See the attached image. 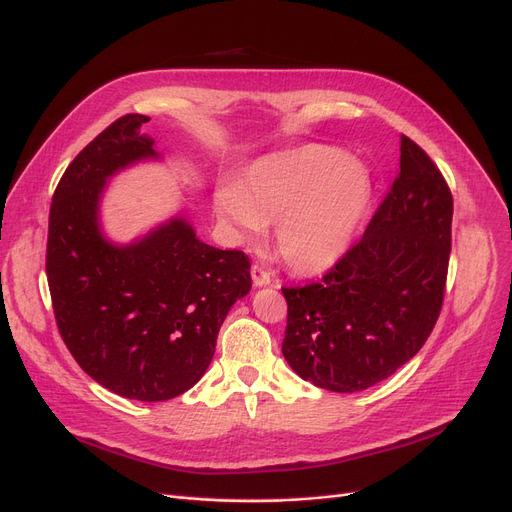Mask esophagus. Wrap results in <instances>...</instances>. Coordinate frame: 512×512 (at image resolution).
I'll return each mask as SVG.
<instances>
[{
	"label": "esophagus",
	"instance_id": "1",
	"mask_svg": "<svg viewBox=\"0 0 512 512\" xmlns=\"http://www.w3.org/2000/svg\"><path fill=\"white\" fill-rule=\"evenodd\" d=\"M251 278H253V284H255V286H270V284H272L270 272H267L265 267L259 265V263H255V265L251 267Z\"/></svg>",
	"mask_w": 512,
	"mask_h": 512
}]
</instances>
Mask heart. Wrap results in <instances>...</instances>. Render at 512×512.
I'll use <instances>...</instances> for the list:
<instances>
[{
  "mask_svg": "<svg viewBox=\"0 0 512 512\" xmlns=\"http://www.w3.org/2000/svg\"><path fill=\"white\" fill-rule=\"evenodd\" d=\"M373 195L361 159L324 145L259 157L236 186L215 191V209L236 236L255 242L276 224V249L301 274L332 267L353 245Z\"/></svg>",
  "mask_w": 512,
  "mask_h": 512,
  "instance_id": "1",
  "label": "heart"
}]
</instances>
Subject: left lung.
I'll return each instance as SVG.
<instances>
[{
	"mask_svg": "<svg viewBox=\"0 0 512 512\" xmlns=\"http://www.w3.org/2000/svg\"><path fill=\"white\" fill-rule=\"evenodd\" d=\"M450 240V188L402 134L400 172L363 238L319 282L282 288L288 365L332 392H359L390 378L436 326Z\"/></svg>",
	"mask_w": 512,
	"mask_h": 512,
	"instance_id": "left-lung-1",
	"label": "left lung"
}]
</instances>
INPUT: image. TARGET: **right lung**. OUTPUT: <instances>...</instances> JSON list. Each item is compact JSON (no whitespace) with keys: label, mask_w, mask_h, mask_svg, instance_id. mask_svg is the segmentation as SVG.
<instances>
[{"label":"right lung","mask_w":512,"mask_h":512,"mask_svg":"<svg viewBox=\"0 0 512 512\" xmlns=\"http://www.w3.org/2000/svg\"><path fill=\"white\" fill-rule=\"evenodd\" d=\"M145 122L118 118L66 168L49 209L45 270L76 363L107 390L157 402L201 380L230 307L251 290V263L205 245L182 215L126 247L103 236L107 178L159 157Z\"/></svg>","instance_id":"right-lung-1"}]
</instances>
